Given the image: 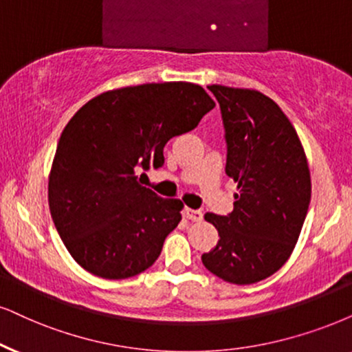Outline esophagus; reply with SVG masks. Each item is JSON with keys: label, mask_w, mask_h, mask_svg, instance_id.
<instances>
[{"label": "esophagus", "mask_w": 352, "mask_h": 352, "mask_svg": "<svg viewBox=\"0 0 352 352\" xmlns=\"http://www.w3.org/2000/svg\"><path fill=\"white\" fill-rule=\"evenodd\" d=\"M185 214H186V217H188L190 221H193V222H199V221L203 219V212L199 211V209L186 208L185 209Z\"/></svg>", "instance_id": "1"}]
</instances>
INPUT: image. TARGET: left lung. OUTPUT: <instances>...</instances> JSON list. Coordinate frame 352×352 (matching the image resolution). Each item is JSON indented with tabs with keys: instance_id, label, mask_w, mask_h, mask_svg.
<instances>
[{
	"instance_id": "8db88e82",
	"label": "left lung",
	"mask_w": 352,
	"mask_h": 352,
	"mask_svg": "<svg viewBox=\"0 0 352 352\" xmlns=\"http://www.w3.org/2000/svg\"><path fill=\"white\" fill-rule=\"evenodd\" d=\"M208 89L221 105L226 173L239 193L230 214H204L219 240L201 260L224 281L253 284L281 268L299 240L312 195L309 164L294 126L274 100L253 89Z\"/></svg>"
}]
</instances>
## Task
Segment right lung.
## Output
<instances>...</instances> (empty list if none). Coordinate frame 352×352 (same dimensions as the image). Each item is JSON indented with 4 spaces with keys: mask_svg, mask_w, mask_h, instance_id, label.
<instances>
[{
    "mask_svg": "<svg viewBox=\"0 0 352 352\" xmlns=\"http://www.w3.org/2000/svg\"><path fill=\"white\" fill-rule=\"evenodd\" d=\"M214 105L198 84L151 82L102 92L74 113L58 141L48 204L78 265L104 279L154 265L184 203L157 197L136 173L161 167L167 141Z\"/></svg>",
    "mask_w": 352,
    "mask_h": 352,
    "instance_id": "1",
    "label": "right lung"
}]
</instances>
